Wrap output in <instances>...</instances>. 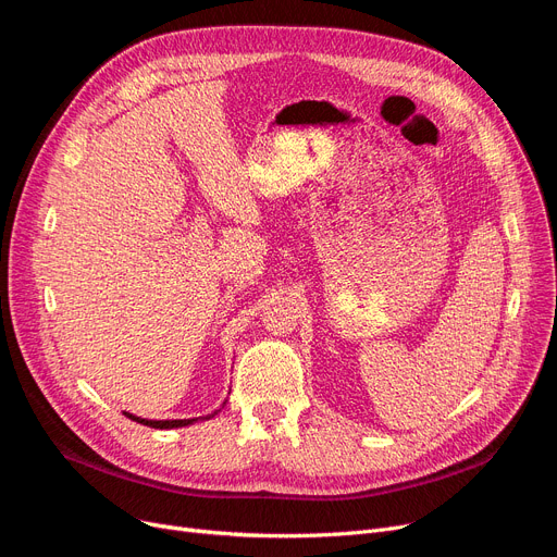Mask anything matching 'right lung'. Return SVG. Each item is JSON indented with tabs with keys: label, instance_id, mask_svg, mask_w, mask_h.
Returning a JSON list of instances; mask_svg holds the SVG:
<instances>
[{
	"label": "right lung",
	"instance_id": "obj_1",
	"mask_svg": "<svg viewBox=\"0 0 557 557\" xmlns=\"http://www.w3.org/2000/svg\"><path fill=\"white\" fill-rule=\"evenodd\" d=\"M227 401V399H225ZM225 401H223V406H225ZM221 406V408H223ZM219 408V411H221ZM219 411H214L212 416H205V418H191V420H146V418H137V416H133V413H126L124 411V416H128L131 420H135V422H139V424H144V426H151V429H181V426H189V424H196L198 420H210V418H214Z\"/></svg>",
	"mask_w": 557,
	"mask_h": 557
}]
</instances>
